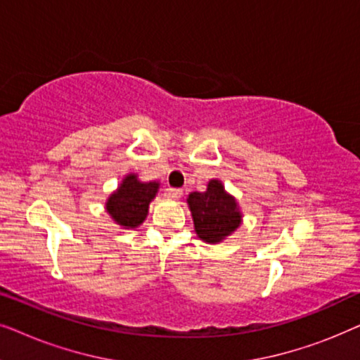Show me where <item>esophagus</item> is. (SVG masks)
I'll return each instance as SVG.
<instances>
[{
  "instance_id": "34e87169",
  "label": "esophagus",
  "mask_w": 360,
  "mask_h": 360,
  "mask_svg": "<svg viewBox=\"0 0 360 360\" xmlns=\"http://www.w3.org/2000/svg\"><path fill=\"white\" fill-rule=\"evenodd\" d=\"M181 193H184V190H181V188H172V186H169V188H165V196H167V198H179Z\"/></svg>"
}]
</instances>
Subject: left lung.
I'll return each mask as SVG.
<instances>
[{
	"mask_svg": "<svg viewBox=\"0 0 360 360\" xmlns=\"http://www.w3.org/2000/svg\"><path fill=\"white\" fill-rule=\"evenodd\" d=\"M188 206L193 216L195 231L205 243H219L240 224L236 200L224 191L219 180H211L203 193H191Z\"/></svg>",
	"mask_w": 360,
	"mask_h": 360,
	"instance_id": "obj_1",
	"label": "left lung"
}]
</instances>
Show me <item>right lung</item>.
Instances as JSON below:
<instances>
[{
	"label": "right lung",
	"instance_id": "right-lung-1",
	"mask_svg": "<svg viewBox=\"0 0 360 360\" xmlns=\"http://www.w3.org/2000/svg\"><path fill=\"white\" fill-rule=\"evenodd\" d=\"M157 188H159L157 181L142 184L136 175H127L117 191L108 200V213L117 224L124 228H136L146 219L149 203L155 196Z\"/></svg>",
	"mask_w": 360,
	"mask_h": 360
}]
</instances>
